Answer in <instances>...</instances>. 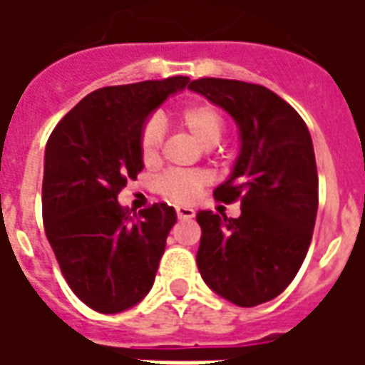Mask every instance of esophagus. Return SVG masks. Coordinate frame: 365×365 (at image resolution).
<instances>
[{
    "label": "esophagus",
    "mask_w": 365,
    "mask_h": 365,
    "mask_svg": "<svg viewBox=\"0 0 365 365\" xmlns=\"http://www.w3.org/2000/svg\"><path fill=\"white\" fill-rule=\"evenodd\" d=\"M175 215H178V219H193V217H195V209L178 205L175 207Z\"/></svg>",
    "instance_id": "esophagus-1"
}]
</instances>
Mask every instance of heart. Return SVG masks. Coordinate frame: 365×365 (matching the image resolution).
Instances as JSON below:
<instances>
[{
  "label": "heart",
  "instance_id": "1",
  "mask_svg": "<svg viewBox=\"0 0 365 365\" xmlns=\"http://www.w3.org/2000/svg\"><path fill=\"white\" fill-rule=\"evenodd\" d=\"M178 123L183 130H187L195 143L203 148H213L215 144L221 143L225 135V120L221 113L213 105L195 103L185 107L178 115ZM160 146H162V128L156 119L144 123L140 136H138V150L140 158L146 166H154L160 158ZM209 183V178L203 172H166L160 175L158 190L162 195H166L178 203H187L197 197V193Z\"/></svg>",
  "mask_w": 365,
  "mask_h": 365
}]
</instances>
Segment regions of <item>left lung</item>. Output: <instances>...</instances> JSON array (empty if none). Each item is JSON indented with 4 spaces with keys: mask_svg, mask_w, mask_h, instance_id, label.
<instances>
[{
    "mask_svg": "<svg viewBox=\"0 0 365 365\" xmlns=\"http://www.w3.org/2000/svg\"><path fill=\"white\" fill-rule=\"evenodd\" d=\"M235 119L240 148L213 191L240 199V217L199 211L197 268L211 289L238 307L272 301L297 275L319 209V175L305 120L256 83L201 78L187 86Z\"/></svg>",
    "mask_w": 365,
    "mask_h": 365,
    "instance_id": "left-lung-1",
    "label": "left lung"
}]
</instances>
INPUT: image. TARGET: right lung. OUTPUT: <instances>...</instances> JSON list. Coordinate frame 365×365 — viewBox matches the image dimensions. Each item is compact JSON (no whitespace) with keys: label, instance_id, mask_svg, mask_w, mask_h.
<instances>
[{"label":"right lung","instance_id":"right-lung-1","mask_svg":"<svg viewBox=\"0 0 365 365\" xmlns=\"http://www.w3.org/2000/svg\"><path fill=\"white\" fill-rule=\"evenodd\" d=\"M187 76L91 91L60 120L44 150V232L62 275L97 313H123L152 289L174 207L154 203L138 215L117 201L144 168L138 136Z\"/></svg>","mask_w":365,"mask_h":365}]
</instances>
